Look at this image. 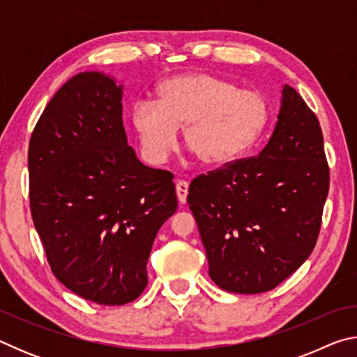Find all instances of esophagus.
Masks as SVG:
<instances>
[{
    "label": "esophagus",
    "instance_id": "1",
    "mask_svg": "<svg viewBox=\"0 0 357 357\" xmlns=\"http://www.w3.org/2000/svg\"><path fill=\"white\" fill-rule=\"evenodd\" d=\"M187 192H189V184H187L185 181H178V183H176V195H178L179 203H185Z\"/></svg>",
    "mask_w": 357,
    "mask_h": 357
}]
</instances>
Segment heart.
<instances>
[{
    "mask_svg": "<svg viewBox=\"0 0 357 357\" xmlns=\"http://www.w3.org/2000/svg\"><path fill=\"white\" fill-rule=\"evenodd\" d=\"M130 124L149 160L164 162L178 144V129L203 165L219 167L243 155L268 124V108L258 94L206 74L165 82L157 100L132 107Z\"/></svg>",
    "mask_w": 357,
    "mask_h": 357,
    "instance_id": "b5f03b06",
    "label": "heart"
}]
</instances>
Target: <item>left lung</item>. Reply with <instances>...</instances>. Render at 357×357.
I'll return each mask as SVG.
<instances>
[{
  "label": "left lung",
  "instance_id": "left-lung-1",
  "mask_svg": "<svg viewBox=\"0 0 357 357\" xmlns=\"http://www.w3.org/2000/svg\"><path fill=\"white\" fill-rule=\"evenodd\" d=\"M328 192L321 128L298 91L283 84L261 153L190 183L187 203L215 285L257 294L298 271L315 249Z\"/></svg>",
  "mask_w": 357,
  "mask_h": 357
}]
</instances>
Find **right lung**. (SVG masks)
<instances>
[{"instance_id":"1","label":"right lung","mask_w":357,"mask_h":357,"mask_svg":"<svg viewBox=\"0 0 357 357\" xmlns=\"http://www.w3.org/2000/svg\"><path fill=\"white\" fill-rule=\"evenodd\" d=\"M123 89L104 72L74 75L28 151L31 215L53 274L102 305L143 293L155 234L178 208L173 174L143 165L128 144Z\"/></svg>"}]
</instances>
